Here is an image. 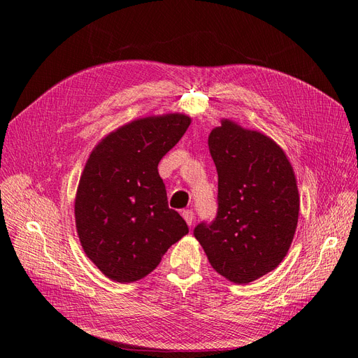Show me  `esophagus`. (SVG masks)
I'll return each mask as SVG.
<instances>
[{"label": "esophagus", "mask_w": 358, "mask_h": 358, "mask_svg": "<svg viewBox=\"0 0 358 358\" xmlns=\"http://www.w3.org/2000/svg\"><path fill=\"white\" fill-rule=\"evenodd\" d=\"M182 216H183V220L187 221V224L191 227L192 222H194V212L189 210V209H187V210L182 212Z\"/></svg>", "instance_id": "obj_1"}]
</instances>
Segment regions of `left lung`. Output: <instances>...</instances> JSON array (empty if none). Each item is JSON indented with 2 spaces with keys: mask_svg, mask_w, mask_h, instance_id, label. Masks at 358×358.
<instances>
[{
  "mask_svg": "<svg viewBox=\"0 0 358 358\" xmlns=\"http://www.w3.org/2000/svg\"><path fill=\"white\" fill-rule=\"evenodd\" d=\"M209 150L218 171V213L194 236L216 272L249 284L288 254L299 221L297 179L275 140L231 119L212 129Z\"/></svg>",
  "mask_w": 358,
  "mask_h": 358,
  "instance_id": "obj_1",
  "label": "left lung"
}]
</instances>
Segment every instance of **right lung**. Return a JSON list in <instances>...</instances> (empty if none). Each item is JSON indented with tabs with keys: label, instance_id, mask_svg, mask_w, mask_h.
I'll return each instance as SVG.
<instances>
[{
	"label": "right lung",
	"instance_id": "obj_1",
	"mask_svg": "<svg viewBox=\"0 0 358 358\" xmlns=\"http://www.w3.org/2000/svg\"><path fill=\"white\" fill-rule=\"evenodd\" d=\"M189 124L183 113L134 119L104 136L86 159L74 199L76 230L86 257L115 282L145 278L188 234L169 208L158 162Z\"/></svg>",
	"mask_w": 358,
	"mask_h": 358
}]
</instances>
